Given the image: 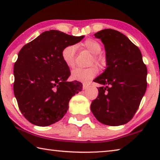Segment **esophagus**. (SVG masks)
<instances>
[{"label": "esophagus", "instance_id": "obj_1", "mask_svg": "<svg viewBox=\"0 0 160 160\" xmlns=\"http://www.w3.org/2000/svg\"><path fill=\"white\" fill-rule=\"evenodd\" d=\"M82 88H83L84 90H87V89L88 88V85H86V84H83V85H82Z\"/></svg>", "mask_w": 160, "mask_h": 160}]
</instances>
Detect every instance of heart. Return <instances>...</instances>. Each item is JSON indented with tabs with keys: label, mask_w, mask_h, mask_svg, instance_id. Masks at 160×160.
<instances>
[{
	"label": "heart",
	"mask_w": 160,
	"mask_h": 160,
	"mask_svg": "<svg viewBox=\"0 0 160 160\" xmlns=\"http://www.w3.org/2000/svg\"><path fill=\"white\" fill-rule=\"evenodd\" d=\"M82 47L88 50L89 52L93 54L92 61L100 66H104L105 63L104 59L101 56L98 55L101 51L102 47L98 42L94 39H87L82 43ZM75 53H76V47L75 45H68L63 48L61 51V57L65 64L69 68H72L75 65ZM99 69L96 66H90L88 68L75 69L72 72L71 76L75 80L80 81L82 82H88L93 78L97 75Z\"/></svg>",
	"instance_id": "obj_1"
}]
</instances>
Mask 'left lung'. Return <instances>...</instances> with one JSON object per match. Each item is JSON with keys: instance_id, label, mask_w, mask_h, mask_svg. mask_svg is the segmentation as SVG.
<instances>
[{"instance_id": "8db88e82", "label": "left lung", "mask_w": 160, "mask_h": 160, "mask_svg": "<svg viewBox=\"0 0 160 160\" xmlns=\"http://www.w3.org/2000/svg\"><path fill=\"white\" fill-rule=\"evenodd\" d=\"M106 51L107 68L94 80L102 85L91 111L100 123L117 126L133 117L147 89V67L137 47L118 31L104 29L94 34Z\"/></svg>"}]
</instances>
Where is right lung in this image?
Masks as SVG:
<instances>
[{
  "label": "right lung",
  "mask_w": 160,
  "mask_h": 160,
  "mask_svg": "<svg viewBox=\"0 0 160 160\" xmlns=\"http://www.w3.org/2000/svg\"><path fill=\"white\" fill-rule=\"evenodd\" d=\"M84 37L51 29L21 48L14 65L13 90L19 109L31 123L47 126L60 121L71 97L82 90L81 82L67 81L70 72L61 51Z\"/></svg>",
  "instance_id": "right-lung-1"
}]
</instances>
